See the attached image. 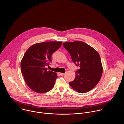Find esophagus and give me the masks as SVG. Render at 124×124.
<instances>
[{"instance_id":"34e87169","label":"esophagus","mask_w":124,"mask_h":124,"mask_svg":"<svg viewBox=\"0 0 124 124\" xmlns=\"http://www.w3.org/2000/svg\"><path fill=\"white\" fill-rule=\"evenodd\" d=\"M65 74V73H60V75L61 76H64Z\"/></svg>"}]
</instances>
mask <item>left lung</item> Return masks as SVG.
<instances>
[{"mask_svg": "<svg viewBox=\"0 0 124 124\" xmlns=\"http://www.w3.org/2000/svg\"><path fill=\"white\" fill-rule=\"evenodd\" d=\"M72 61L79 67L75 79L69 82L76 91L80 93L89 92L97 85L102 74L100 56L93 47L81 41L67 42L63 44Z\"/></svg>", "mask_w": 124, "mask_h": 124, "instance_id": "8db88e82", "label": "left lung"}]
</instances>
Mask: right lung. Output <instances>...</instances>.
Listing matches in <instances>:
<instances>
[{"instance_id":"1","label":"right lung","mask_w":124,"mask_h":124,"mask_svg":"<svg viewBox=\"0 0 124 124\" xmlns=\"http://www.w3.org/2000/svg\"><path fill=\"white\" fill-rule=\"evenodd\" d=\"M62 44L55 41L36 43L26 51L21 62V72L26 84L33 91L44 93L54 87L57 74L47 70L45 67L48 66L52 54Z\"/></svg>"}]
</instances>
